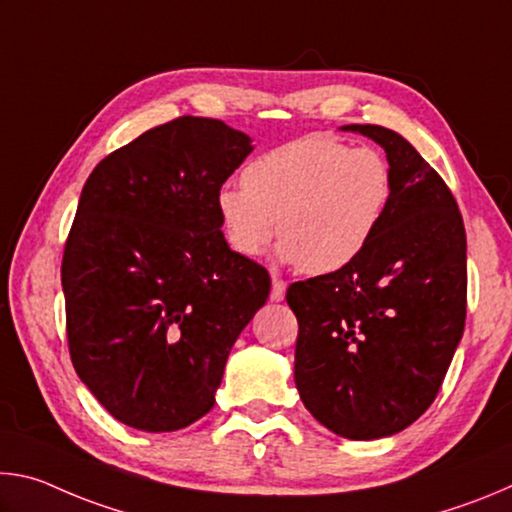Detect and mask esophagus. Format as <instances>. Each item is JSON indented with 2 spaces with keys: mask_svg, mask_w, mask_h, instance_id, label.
<instances>
[{
  "mask_svg": "<svg viewBox=\"0 0 512 512\" xmlns=\"http://www.w3.org/2000/svg\"><path fill=\"white\" fill-rule=\"evenodd\" d=\"M284 293H287V282H284L282 277H275V275H273L271 300H273V302H280V300H284Z\"/></svg>",
  "mask_w": 512,
  "mask_h": 512,
  "instance_id": "esophagus-1",
  "label": "esophagus"
}]
</instances>
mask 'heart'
Here are the masks:
<instances>
[{
	"label": "heart",
	"instance_id": "1",
	"mask_svg": "<svg viewBox=\"0 0 512 512\" xmlns=\"http://www.w3.org/2000/svg\"><path fill=\"white\" fill-rule=\"evenodd\" d=\"M393 192L391 164L379 151L311 135L257 155L241 187L219 189L216 210L239 255H262L277 230L282 262L329 275L370 246Z\"/></svg>",
	"mask_w": 512,
	"mask_h": 512
}]
</instances>
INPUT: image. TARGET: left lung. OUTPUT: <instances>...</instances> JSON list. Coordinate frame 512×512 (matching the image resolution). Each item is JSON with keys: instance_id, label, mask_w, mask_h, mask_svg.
I'll return each instance as SVG.
<instances>
[{"instance_id": "obj_1", "label": "left lung", "mask_w": 512, "mask_h": 512, "mask_svg": "<svg viewBox=\"0 0 512 512\" xmlns=\"http://www.w3.org/2000/svg\"><path fill=\"white\" fill-rule=\"evenodd\" d=\"M386 151L393 203L370 246L343 271L293 282L296 386L336 436L402 431L443 386L467 307V241L456 198L395 131L352 124Z\"/></svg>"}]
</instances>
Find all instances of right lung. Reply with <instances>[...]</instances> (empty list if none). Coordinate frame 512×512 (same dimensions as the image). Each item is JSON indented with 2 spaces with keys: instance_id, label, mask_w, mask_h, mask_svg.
Returning a JSON list of instances; mask_svg holds the SVG:
<instances>
[{
  "instance_id": "add662e5",
  "label": "right lung",
  "mask_w": 512,
  "mask_h": 512,
  "mask_svg": "<svg viewBox=\"0 0 512 512\" xmlns=\"http://www.w3.org/2000/svg\"><path fill=\"white\" fill-rule=\"evenodd\" d=\"M250 151L246 133L185 115L112 151L83 187L60 266L69 357L128 427L203 418L268 298V271L230 250L216 210Z\"/></svg>"
}]
</instances>
